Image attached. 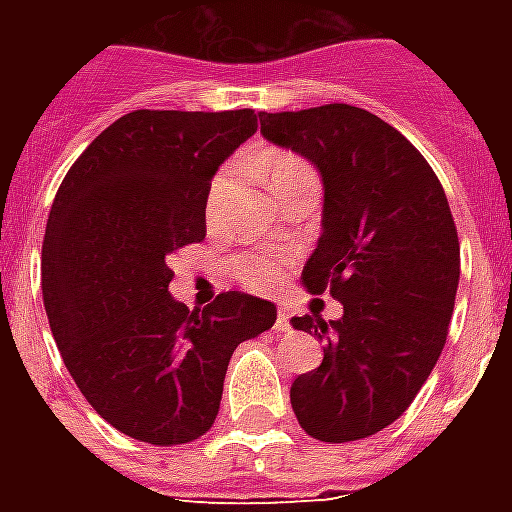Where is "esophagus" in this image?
<instances>
[{"mask_svg": "<svg viewBox=\"0 0 512 512\" xmlns=\"http://www.w3.org/2000/svg\"><path fill=\"white\" fill-rule=\"evenodd\" d=\"M277 329L279 332H290V312L285 307L277 310Z\"/></svg>", "mask_w": 512, "mask_h": 512, "instance_id": "34e87169", "label": "esophagus"}]
</instances>
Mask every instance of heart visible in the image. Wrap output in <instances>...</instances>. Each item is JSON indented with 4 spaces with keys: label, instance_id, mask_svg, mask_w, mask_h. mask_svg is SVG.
I'll use <instances>...</instances> for the list:
<instances>
[{
    "label": "heart",
    "instance_id": "obj_1",
    "mask_svg": "<svg viewBox=\"0 0 512 512\" xmlns=\"http://www.w3.org/2000/svg\"><path fill=\"white\" fill-rule=\"evenodd\" d=\"M249 167L260 172L274 191L282 189L290 180L312 175L310 164L296 153H288V150H257L249 156ZM235 172H238V164H224L213 175L211 189H208V219H213L219 211V202L227 194V189L233 186ZM282 271H285V266L274 255H241L233 260L235 279L249 290H271L274 285H279Z\"/></svg>",
    "mask_w": 512,
    "mask_h": 512
}]
</instances>
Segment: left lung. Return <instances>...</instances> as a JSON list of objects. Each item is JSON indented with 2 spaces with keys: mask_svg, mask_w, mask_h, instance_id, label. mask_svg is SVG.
Here are the masks:
<instances>
[{
  "mask_svg": "<svg viewBox=\"0 0 512 512\" xmlns=\"http://www.w3.org/2000/svg\"><path fill=\"white\" fill-rule=\"evenodd\" d=\"M260 131L321 172L323 233L301 282L343 304L340 321H290L323 343L321 367L290 386L293 414L312 439H367L411 406L447 343L461 277L450 202L417 147L359 106L260 112Z\"/></svg>",
  "mask_w": 512,
  "mask_h": 512,
  "instance_id": "8db88e82",
  "label": "left lung"
}]
</instances>
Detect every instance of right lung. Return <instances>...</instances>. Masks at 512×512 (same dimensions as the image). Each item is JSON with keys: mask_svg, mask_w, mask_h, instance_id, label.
I'll use <instances>...</instances> for the list:
<instances>
[{"mask_svg": "<svg viewBox=\"0 0 512 512\" xmlns=\"http://www.w3.org/2000/svg\"><path fill=\"white\" fill-rule=\"evenodd\" d=\"M255 131L252 109H136L95 136L54 197L40 263L54 343L87 403L136 441L211 430L233 351L277 321L241 290L202 312L169 293V255L205 238L211 178Z\"/></svg>", "mask_w": 512, "mask_h": 512, "instance_id": "obj_1", "label": "right lung"}]
</instances>
